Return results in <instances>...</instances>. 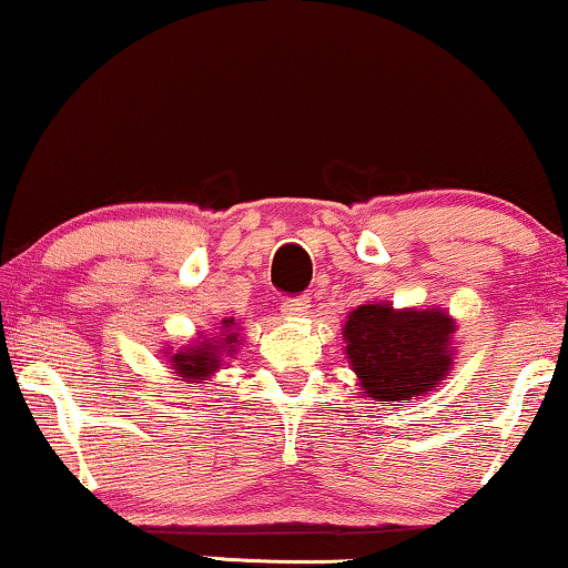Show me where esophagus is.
<instances>
[{"instance_id":"esophagus-1","label":"esophagus","mask_w":568,"mask_h":568,"mask_svg":"<svg viewBox=\"0 0 568 568\" xmlns=\"http://www.w3.org/2000/svg\"><path fill=\"white\" fill-rule=\"evenodd\" d=\"M308 308H311L308 295H298V298L283 301V314H287V316H303V314H308Z\"/></svg>"}]
</instances>
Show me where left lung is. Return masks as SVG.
Segmentation results:
<instances>
[{
  "instance_id": "8db88e82",
  "label": "left lung",
  "mask_w": 568,
  "mask_h": 568,
  "mask_svg": "<svg viewBox=\"0 0 568 568\" xmlns=\"http://www.w3.org/2000/svg\"><path fill=\"white\" fill-rule=\"evenodd\" d=\"M453 332L445 311H394L388 303H365L347 318L345 353L363 394L398 406L445 378Z\"/></svg>"
}]
</instances>
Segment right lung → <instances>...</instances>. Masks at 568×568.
I'll return each mask as SVG.
<instances>
[{"instance_id": "right-lung-1", "label": "right lung", "mask_w": 568, "mask_h": 568, "mask_svg": "<svg viewBox=\"0 0 568 568\" xmlns=\"http://www.w3.org/2000/svg\"><path fill=\"white\" fill-rule=\"evenodd\" d=\"M231 324H234V318H226V322H223L226 329H231ZM236 342H239V332L223 334V339L215 342V345L205 339L195 349H187V353L174 355L172 357L174 371H178L182 378H195V383L207 381V375H211L213 371H219L221 353H226V349H229V355L234 353Z\"/></svg>"}]
</instances>
